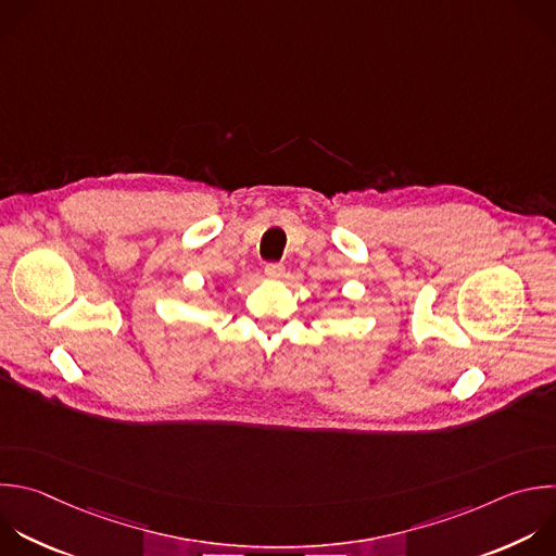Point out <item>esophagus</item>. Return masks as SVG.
I'll return each mask as SVG.
<instances>
[{
  "mask_svg": "<svg viewBox=\"0 0 556 556\" xmlns=\"http://www.w3.org/2000/svg\"><path fill=\"white\" fill-rule=\"evenodd\" d=\"M264 275L270 279H281L286 275V268H283V264H266Z\"/></svg>",
  "mask_w": 556,
  "mask_h": 556,
  "instance_id": "1",
  "label": "esophagus"
}]
</instances>
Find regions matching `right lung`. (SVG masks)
I'll return each mask as SVG.
<instances>
[{"label": "right lung", "instance_id": "right-lung-1", "mask_svg": "<svg viewBox=\"0 0 556 556\" xmlns=\"http://www.w3.org/2000/svg\"><path fill=\"white\" fill-rule=\"evenodd\" d=\"M216 292H220V288H216Z\"/></svg>", "mask_w": 556, "mask_h": 556}]
</instances>
